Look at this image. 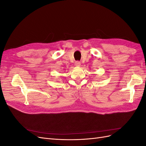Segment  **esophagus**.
<instances>
[{
	"mask_svg": "<svg viewBox=\"0 0 146 146\" xmlns=\"http://www.w3.org/2000/svg\"><path fill=\"white\" fill-rule=\"evenodd\" d=\"M75 65H76V67H80L81 65V63L80 61H76V62L75 63Z\"/></svg>",
	"mask_w": 146,
	"mask_h": 146,
	"instance_id": "esophagus-1",
	"label": "esophagus"
}]
</instances>
